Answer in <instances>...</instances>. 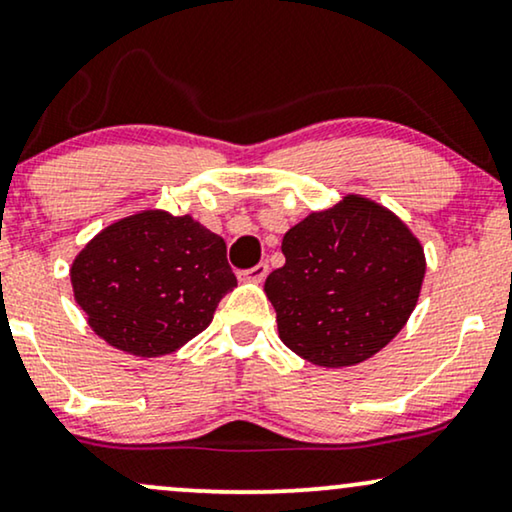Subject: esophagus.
<instances>
[{"mask_svg": "<svg viewBox=\"0 0 512 512\" xmlns=\"http://www.w3.org/2000/svg\"><path fill=\"white\" fill-rule=\"evenodd\" d=\"M267 274H269V264L267 262H260V264H255V267H252V269H248V271H241V274H238V278H241V281H248V283H262L264 278H267Z\"/></svg>", "mask_w": 512, "mask_h": 512, "instance_id": "esophagus-1", "label": "esophagus"}]
</instances>
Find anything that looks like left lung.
<instances>
[{
    "label": "left lung",
    "instance_id": "left-lung-1",
    "mask_svg": "<svg viewBox=\"0 0 512 512\" xmlns=\"http://www.w3.org/2000/svg\"><path fill=\"white\" fill-rule=\"evenodd\" d=\"M286 264L264 293L278 338L323 368L361 364L406 326L425 278V252L385 205L349 193L286 231Z\"/></svg>",
    "mask_w": 512,
    "mask_h": 512
}]
</instances>
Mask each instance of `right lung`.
<instances>
[{
  "label": "right lung",
  "mask_w": 512,
  "mask_h": 512,
  "mask_svg": "<svg viewBox=\"0 0 512 512\" xmlns=\"http://www.w3.org/2000/svg\"><path fill=\"white\" fill-rule=\"evenodd\" d=\"M89 328L141 359L177 352L236 288L226 243L191 215L139 210L101 229L70 264Z\"/></svg>",
  "instance_id": "right-lung-1"
}]
</instances>
